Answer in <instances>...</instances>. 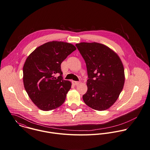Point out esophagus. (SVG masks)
<instances>
[{"mask_svg":"<svg viewBox=\"0 0 150 150\" xmlns=\"http://www.w3.org/2000/svg\"><path fill=\"white\" fill-rule=\"evenodd\" d=\"M81 82H76V81H73V84L74 85H79V83H80Z\"/></svg>","mask_w":150,"mask_h":150,"instance_id":"1","label":"esophagus"}]
</instances>
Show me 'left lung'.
<instances>
[{"mask_svg": "<svg viewBox=\"0 0 150 150\" xmlns=\"http://www.w3.org/2000/svg\"><path fill=\"white\" fill-rule=\"evenodd\" d=\"M76 46L85 61L88 78L85 103L93 110L104 111L117 100L125 83V72L119 56L97 42H81Z\"/></svg>", "mask_w": 150, "mask_h": 150, "instance_id": "left-lung-1", "label": "left lung"}]
</instances>
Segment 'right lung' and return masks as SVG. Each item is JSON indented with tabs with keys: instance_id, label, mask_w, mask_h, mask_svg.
<instances>
[{
	"instance_id": "add662e5",
	"label": "right lung",
	"mask_w": 150,
	"mask_h": 150,
	"mask_svg": "<svg viewBox=\"0 0 150 150\" xmlns=\"http://www.w3.org/2000/svg\"><path fill=\"white\" fill-rule=\"evenodd\" d=\"M76 49L71 43L52 41L38 47L27 58L23 67L24 88L40 110H54L64 103L72 83L63 79L61 64ZM56 73L60 74L58 78Z\"/></svg>"
}]
</instances>
